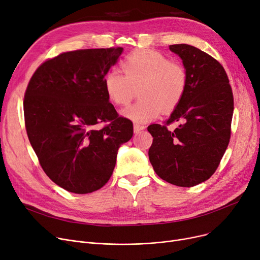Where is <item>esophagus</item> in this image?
Wrapping results in <instances>:
<instances>
[{
    "instance_id": "esophagus-1",
    "label": "esophagus",
    "mask_w": 260,
    "mask_h": 260,
    "mask_svg": "<svg viewBox=\"0 0 260 260\" xmlns=\"http://www.w3.org/2000/svg\"><path fill=\"white\" fill-rule=\"evenodd\" d=\"M143 129H145V125H142V124H135V125H134V132H135L136 134L140 133V132L143 131Z\"/></svg>"
}]
</instances>
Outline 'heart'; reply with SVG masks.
Returning <instances> with one entry per match:
<instances>
[{
	"mask_svg": "<svg viewBox=\"0 0 260 260\" xmlns=\"http://www.w3.org/2000/svg\"><path fill=\"white\" fill-rule=\"evenodd\" d=\"M122 72L109 70L104 76L108 99L117 105H126L136 95V103L122 111L125 118L144 123L157 118L161 109L171 113L179 105L187 86V72L178 61L153 49H138L121 62Z\"/></svg>",
	"mask_w": 260,
	"mask_h": 260,
	"instance_id": "obj_1",
	"label": "heart"
}]
</instances>
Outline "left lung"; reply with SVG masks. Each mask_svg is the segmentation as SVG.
I'll return each mask as SVG.
<instances>
[{
  "mask_svg": "<svg viewBox=\"0 0 260 260\" xmlns=\"http://www.w3.org/2000/svg\"><path fill=\"white\" fill-rule=\"evenodd\" d=\"M182 59L187 86L179 105L165 124H152L148 157L161 179L190 187L216 172L231 138L233 91L223 66L210 54L187 44L170 45ZM181 125L175 131L167 126Z\"/></svg>",
  "mask_w": 260,
  "mask_h": 260,
  "instance_id": "1",
  "label": "left lung"
}]
</instances>
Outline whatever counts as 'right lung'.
<instances>
[{
	"instance_id": "right-lung-1",
	"label": "right lung",
	"mask_w": 260,
	"mask_h": 260,
	"mask_svg": "<svg viewBox=\"0 0 260 260\" xmlns=\"http://www.w3.org/2000/svg\"><path fill=\"white\" fill-rule=\"evenodd\" d=\"M122 50L62 52L37 68L25 90L29 142L45 174L68 192L88 194L104 186L119 146L133 137V122L119 116L104 87Z\"/></svg>"
}]
</instances>
